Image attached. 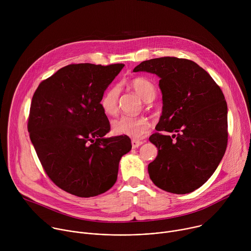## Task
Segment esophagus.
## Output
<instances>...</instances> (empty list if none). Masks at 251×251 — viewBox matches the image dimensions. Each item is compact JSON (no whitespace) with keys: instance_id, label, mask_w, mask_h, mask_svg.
Wrapping results in <instances>:
<instances>
[{"instance_id":"obj_1","label":"esophagus","mask_w":251,"mask_h":251,"mask_svg":"<svg viewBox=\"0 0 251 251\" xmlns=\"http://www.w3.org/2000/svg\"><path fill=\"white\" fill-rule=\"evenodd\" d=\"M131 143H132V148L135 149V148H138L139 146H141L144 142L140 141V140H135V139H133V140L131 141Z\"/></svg>"}]
</instances>
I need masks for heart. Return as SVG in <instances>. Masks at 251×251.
I'll return each mask as SVG.
<instances>
[{
	"label": "heart",
	"instance_id": "b5f03b06",
	"mask_svg": "<svg viewBox=\"0 0 251 251\" xmlns=\"http://www.w3.org/2000/svg\"><path fill=\"white\" fill-rule=\"evenodd\" d=\"M130 86L146 102L153 101L157 94L155 84L148 78L138 76L130 81ZM120 94V87L118 85L111 86L107 90L100 100V106L106 115H115L118 109V98ZM151 124L148 118L139 116L133 117L128 115H121L114 119L111 123L113 133L117 135H124L130 138L140 139L144 137L150 130Z\"/></svg>",
	"mask_w": 251,
	"mask_h": 251
}]
</instances>
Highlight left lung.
I'll use <instances>...</instances> for the list:
<instances>
[{"mask_svg":"<svg viewBox=\"0 0 251 251\" xmlns=\"http://www.w3.org/2000/svg\"><path fill=\"white\" fill-rule=\"evenodd\" d=\"M134 73L160 77L163 111L149 140L158 156L149 164L152 182L177 195L201 187L221 163L227 146V105L221 87L196 62L159 57L141 62ZM177 133L172 137L160 131Z\"/></svg>","mask_w":251,"mask_h":251,"instance_id":"1","label":"left lung"}]
</instances>
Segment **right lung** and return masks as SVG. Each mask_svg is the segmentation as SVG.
<instances>
[{"label":"right lung","instance_id":"obj_1","mask_svg":"<svg viewBox=\"0 0 251 251\" xmlns=\"http://www.w3.org/2000/svg\"><path fill=\"white\" fill-rule=\"evenodd\" d=\"M122 63L69 64L42 81L30 104L27 131L41 164L61 190L80 198L108 191L131 148L127 136L107 138L100 100Z\"/></svg>","mask_w":251,"mask_h":251}]
</instances>
